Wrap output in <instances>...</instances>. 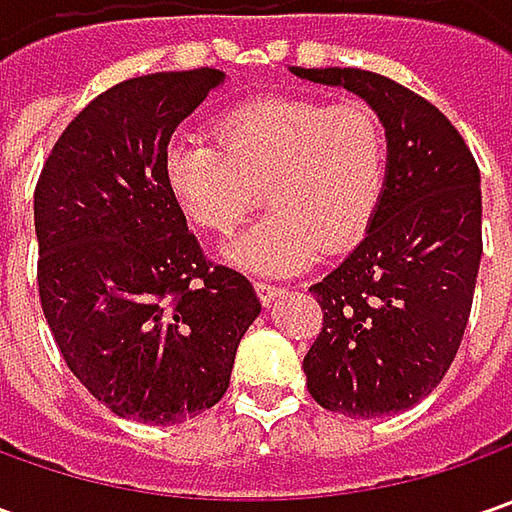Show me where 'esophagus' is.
Segmentation results:
<instances>
[{"mask_svg":"<svg viewBox=\"0 0 512 512\" xmlns=\"http://www.w3.org/2000/svg\"><path fill=\"white\" fill-rule=\"evenodd\" d=\"M256 293H259L262 305H270V302H273L276 296H282V293H285V287L270 285V282H256Z\"/></svg>","mask_w":512,"mask_h":512,"instance_id":"obj_1","label":"esophagus"}]
</instances>
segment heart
Returning <instances> with one entry per match:
<instances>
[{
    "label": "heart",
    "mask_w": 512,
    "mask_h": 512,
    "mask_svg": "<svg viewBox=\"0 0 512 512\" xmlns=\"http://www.w3.org/2000/svg\"><path fill=\"white\" fill-rule=\"evenodd\" d=\"M216 139H176L165 150V187L190 225L230 236L265 190V222L227 247L230 265L259 276L305 270L322 245H356L382 207L387 150L362 102L265 96L219 116Z\"/></svg>",
    "instance_id": "heart-1"
}]
</instances>
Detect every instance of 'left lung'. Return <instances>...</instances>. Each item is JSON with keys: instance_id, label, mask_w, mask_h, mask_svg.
Here are the masks:
<instances>
[{"instance_id": "8db88e82", "label": "left lung", "mask_w": 512, "mask_h": 512, "mask_svg": "<svg viewBox=\"0 0 512 512\" xmlns=\"http://www.w3.org/2000/svg\"><path fill=\"white\" fill-rule=\"evenodd\" d=\"M344 88L387 139L382 207L364 239L310 287L325 325L305 356L307 390L350 419L430 396L462 344L482 262V176L459 130L399 82L356 68H290Z\"/></svg>"}]
</instances>
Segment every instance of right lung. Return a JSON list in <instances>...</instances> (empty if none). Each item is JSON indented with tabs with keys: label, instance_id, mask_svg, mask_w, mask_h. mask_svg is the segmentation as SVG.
<instances>
[{
	"label": "right lung",
	"instance_id": "right-lung-1",
	"mask_svg": "<svg viewBox=\"0 0 512 512\" xmlns=\"http://www.w3.org/2000/svg\"><path fill=\"white\" fill-rule=\"evenodd\" d=\"M222 82L199 68L105 90L59 136L33 193L50 333L122 419L179 424L213 407L262 313L242 273L205 262L162 173L173 130Z\"/></svg>",
	"mask_w": 512,
	"mask_h": 512
}]
</instances>
